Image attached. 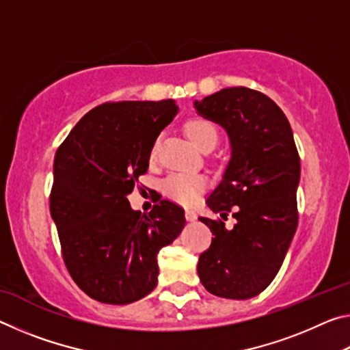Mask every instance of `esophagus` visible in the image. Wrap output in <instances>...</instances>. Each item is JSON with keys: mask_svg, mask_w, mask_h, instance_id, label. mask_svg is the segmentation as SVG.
Returning <instances> with one entry per match:
<instances>
[{"mask_svg": "<svg viewBox=\"0 0 350 350\" xmlns=\"http://www.w3.org/2000/svg\"><path fill=\"white\" fill-rule=\"evenodd\" d=\"M185 217H187V221L193 222V221H196V219H198V215H196V211L187 210V211H185Z\"/></svg>", "mask_w": 350, "mask_h": 350, "instance_id": "34e87169", "label": "esophagus"}]
</instances>
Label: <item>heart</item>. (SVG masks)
Returning <instances> with one entry per match:
<instances>
[{
  "label": "heart",
  "instance_id": "b5f03b06",
  "mask_svg": "<svg viewBox=\"0 0 350 350\" xmlns=\"http://www.w3.org/2000/svg\"><path fill=\"white\" fill-rule=\"evenodd\" d=\"M185 131L189 140L200 150L213 148L217 142V129L211 122L200 117H193L185 123ZM157 144L151 146L150 156L156 157ZM208 185V177L198 171H173L162 182V191L167 198L180 205H194L199 200L200 193Z\"/></svg>",
  "mask_w": 350,
  "mask_h": 350
}]
</instances>
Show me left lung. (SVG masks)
Segmentation results:
<instances>
[{"mask_svg":"<svg viewBox=\"0 0 350 350\" xmlns=\"http://www.w3.org/2000/svg\"><path fill=\"white\" fill-rule=\"evenodd\" d=\"M200 116L228 134L232 157L206 199L225 219L199 217L215 238L199 256L198 273L210 293L248 299L275 280L298 227L296 189L301 165L287 117L273 100L250 88H225L200 102Z\"/></svg>","mask_w":350,"mask_h":350,"instance_id":"left-lung-1","label":"left lung"}]
</instances>
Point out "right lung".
I'll return each mask as SVG.
<instances>
[{
	"mask_svg": "<svg viewBox=\"0 0 350 350\" xmlns=\"http://www.w3.org/2000/svg\"><path fill=\"white\" fill-rule=\"evenodd\" d=\"M177 111L171 98L103 103L57 150L49 202L63 260L77 286L100 303L129 304L152 292L157 253L185 225V211L170 200L148 215L128 200Z\"/></svg>",
	"mask_w": 350,
	"mask_h": 350,
	"instance_id": "1",
	"label": "right lung"
}]
</instances>
